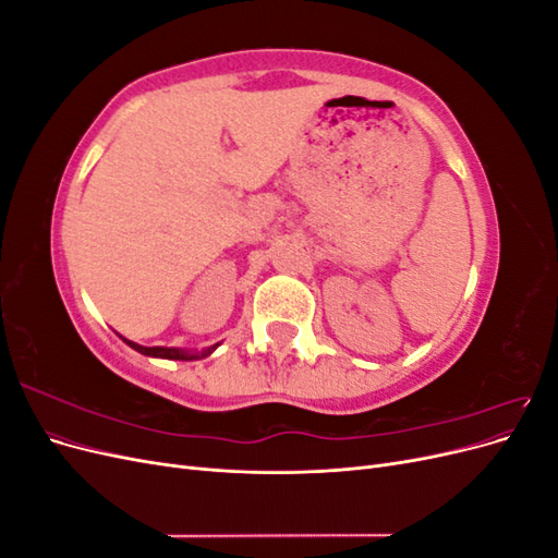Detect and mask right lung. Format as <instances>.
Instances as JSON below:
<instances>
[{"mask_svg":"<svg viewBox=\"0 0 558 558\" xmlns=\"http://www.w3.org/2000/svg\"><path fill=\"white\" fill-rule=\"evenodd\" d=\"M125 344H130L134 351L144 353V356H154V359H170V361H193V359H202L207 356V353H211L216 347L207 349L202 356H197V353H189V351H181V349H174V347H142V344H134L130 340H125Z\"/></svg>","mask_w":558,"mask_h":558,"instance_id":"add662e5","label":"right lung"}]
</instances>
